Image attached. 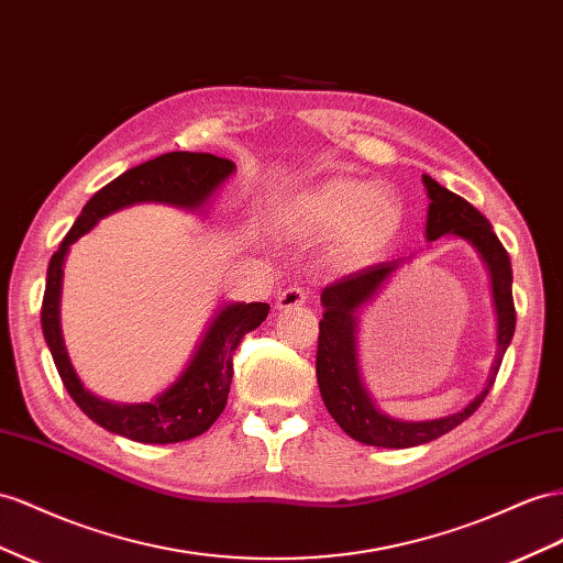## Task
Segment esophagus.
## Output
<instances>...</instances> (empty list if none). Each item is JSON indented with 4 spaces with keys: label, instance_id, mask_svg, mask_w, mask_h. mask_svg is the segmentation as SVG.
Returning <instances> with one entry per match:
<instances>
[{
    "label": "esophagus",
    "instance_id": "34e87169",
    "mask_svg": "<svg viewBox=\"0 0 563 563\" xmlns=\"http://www.w3.org/2000/svg\"><path fill=\"white\" fill-rule=\"evenodd\" d=\"M306 300H308V291H302L300 286H288L277 296V308L279 310H291V308L302 306Z\"/></svg>",
    "mask_w": 563,
    "mask_h": 563
}]
</instances>
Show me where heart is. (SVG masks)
<instances>
[{
	"mask_svg": "<svg viewBox=\"0 0 563 563\" xmlns=\"http://www.w3.org/2000/svg\"><path fill=\"white\" fill-rule=\"evenodd\" d=\"M284 222L300 234L333 236L339 255L367 265L398 236L402 208L390 191L369 181L327 177L286 203Z\"/></svg>",
	"mask_w": 563,
	"mask_h": 563,
	"instance_id": "heart-1",
	"label": "heart"
}]
</instances>
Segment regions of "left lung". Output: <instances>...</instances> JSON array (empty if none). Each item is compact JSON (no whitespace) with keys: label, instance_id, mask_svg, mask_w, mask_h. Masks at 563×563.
I'll use <instances>...</instances> for the list:
<instances>
[{"label":"left lung","instance_id":"8db88e82","mask_svg":"<svg viewBox=\"0 0 563 563\" xmlns=\"http://www.w3.org/2000/svg\"><path fill=\"white\" fill-rule=\"evenodd\" d=\"M423 187L429 191L427 239L435 241L445 234L466 239L490 269L493 300L497 310V353L490 367L485 388L464 409L431 421H400L384 415L364 388L357 369V312L378 294L398 263L369 265L339 282L329 284L322 291L324 317L319 322L317 339V384L329 415L339 427L364 445L376 448H415L457 429L464 419L476 412L478 405L490 393L499 364L514 339L516 310L511 298V263L505 246L499 244L493 224L481 212L464 201L462 196L440 187L435 179L423 175Z\"/></svg>","mask_w":563,"mask_h":563}]
</instances>
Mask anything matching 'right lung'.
Listing matches in <instances>:
<instances>
[{
    "label": "right lung",
    "mask_w": 563,
    "mask_h": 563,
    "mask_svg": "<svg viewBox=\"0 0 563 563\" xmlns=\"http://www.w3.org/2000/svg\"><path fill=\"white\" fill-rule=\"evenodd\" d=\"M236 165L212 154H189L170 151L154 161L130 168L89 199L75 220L58 251L52 255L47 269V288L42 298V333L47 341L54 364L70 398L82 412L106 431L125 435L136 443H181L206 433L222 415L234 376L232 355L241 339L257 329L269 312L267 302H227L212 319L203 341L196 347L187 369L177 382L165 388L156 400L140 405H120L101 400L89 393L75 374L68 360L64 336H60L58 302L64 282V261L70 244L111 216L134 203H170L177 208L199 210L206 206Z\"/></svg>",
    "instance_id": "right-lung-1"
}]
</instances>
